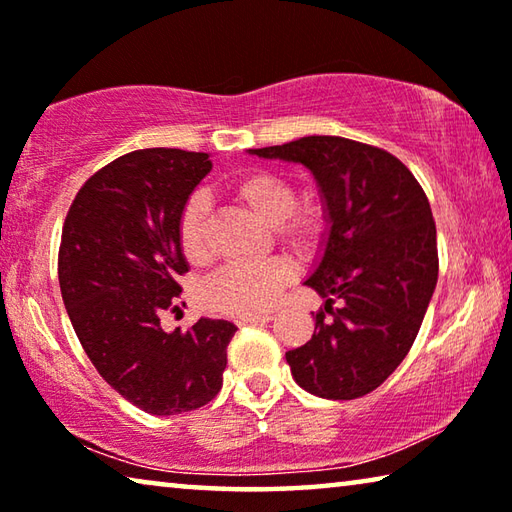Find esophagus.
I'll return each instance as SVG.
<instances>
[{"instance_id":"34e87169","label":"esophagus","mask_w":512,"mask_h":512,"mask_svg":"<svg viewBox=\"0 0 512 512\" xmlns=\"http://www.w3.org/2000/svg\"><path fill=\"white\" fill-rule=\"evenodd\" d=\"M273 316L271 314H244L237 316V325H255V323H268Z\"/></svg>"}]
</instances>
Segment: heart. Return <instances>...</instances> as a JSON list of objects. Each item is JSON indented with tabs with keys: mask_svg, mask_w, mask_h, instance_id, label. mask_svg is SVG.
Here are the masks:
<instances>
[{
	"mask_svg": "<svg viewBox=\"0 0 512 512\" xmlns=\"http://www.w3.org/2000/svg\"><path fill=\"white\" fill-rule=\"evenodd\" d=\"M241 205H246L259 221L277 228V235L291 248L305 250L316 241L318 219L311 212L296 210V192L275 173L255 171L241 176L232 185ZM205 203L192 198L183 207L178 219V244L189 262H203L205 257ZM291 280V266L280 257L264 259L253 264L223 266L210 282L205 284V305L219 314H259L268 311L280 291Z\"/></svg>",
	"mask_w": 512,
	"mask_h": 512,
	"instance_id": "b5f03b06",
	"label": "heart"
}]
</instances>
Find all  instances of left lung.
<instances>
[{
  "instance_id": "obj_1",
  "label": "left lung",
  "mask_w": 512,
  "mask_h": 512,
  "mask_svg": "<svg viewBox=\"0 0 512 512\" xmlns=\"http://www.w3.org/2000/svg\"><path fill=\"white\" fill-rule=\"evenodd\" d=\"M248 153L307 167L327 221L305 280L325 309L311 341L287 352L291 375L325 400L368 395L409 354L436 289V223L427 196L395 155L345 137L309 135Z\"/></svg>"
}]
</instances>
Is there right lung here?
<instances>
[{"label": "right lung", "mask_w": 512, "mask_h": 512, "mask_svg": "<svg viewBox=\"0 0 512 512\" xmlns=\"http://www.w3.org/2000/svg\"><path fill=\"white\" fill-rule=\"evenodd\" d=\"M210 171V153L121 155L81 187L63 225L58 282L74 332L99 375L151 415L214 400L237 332L212 318L187 332L160 327L183 291L178 275L189 271L180 212Z\"/></svg>", "instance_id": "obj_1"}]
</instances>
